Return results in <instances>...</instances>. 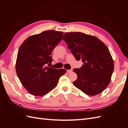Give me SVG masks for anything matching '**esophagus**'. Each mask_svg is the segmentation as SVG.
I'll use <instances>...</instances> for the list:
<instances>
[{
	"instance_id": "esophagus-1",
	"label": "esophagus",
	"mask_w": 128,
	"mask_h": 128,
	"mask_svg": "<svg viewBox=\"0 0 128 128\" xmlns=\"http://www.w3.org/2000/svg\"><path fill=\"white\" fill-rule=\"evenodd\" d=\"M72 69H69V70H67V72H72Z\"/></svg>"
}]
</instances>
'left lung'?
<instances>
[{
    "instance_id": "1",
    "label": "left lung",
    "mask_w": 128,
    "mask_h": 128,
    "mask_svg": "<svg viewBox=\"0 0 128 128\" xmlns=\"http://www.w3.org/2000/svg\"><path fill=\"white\" fill-rule=\"evenodd\" d=\"M62 40L76 60L83 63L80 69H74L77 75L74 86L88 95L102 92L114 71L113 60L106 45L98 38L80 32H66Z\"/></svg>"
}]
</instances>
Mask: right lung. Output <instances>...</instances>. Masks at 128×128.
I'll return each instance as SVG.
<instances>
[{"mask_svg": "<svg viewBox=\"0 0 128 128\" xmlns=\"http://www.w3.org/2000/svg\"><path fill=\"white\" fill-rule=\"evenodd\" d=\"M63 34L53 30L44 31L26 38L19 48L16 72L23 86L30 94H47L56 86L60 77L66 72L64 69L48 66L53 61L52 51L61 40Z\"/></svg>", "mask_w": 128, "mask_h": 128, "instance_id": "obj_1", "label": "right lung"}]
</instances>
